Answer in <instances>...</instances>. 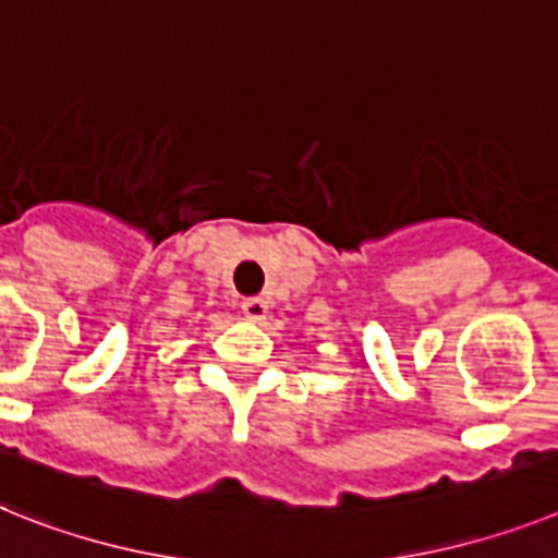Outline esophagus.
I'll return each mask as SVG.
<instances>
[{
    "mask_svg": "<svg viewBox=\"0 0 558 558\" xmlns=\"http://www.w3.org/2000/svg\"><path fill=\"white\" fill-rule=\"evenodd\" d=\"M241 312L246 320L260 323V320H266V315H269V303H266L264 298H246V301L241 303Z\"/></svg>",
    "mask_w": 558,
    "mask_h": 558,
    "instance_id": "obj_1",
    "label": "esophagus"
}]
</instances>
